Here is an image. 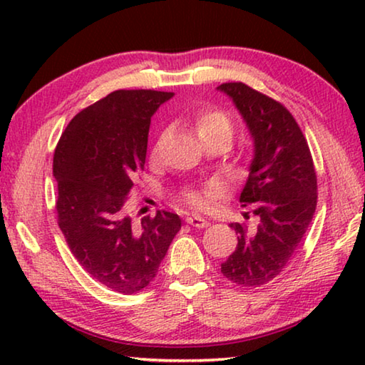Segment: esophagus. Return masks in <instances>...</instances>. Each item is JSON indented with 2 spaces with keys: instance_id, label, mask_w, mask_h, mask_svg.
I'll return each mask as SVG.
<instances>
[{
  "instance_id": "obj_1",
  "label": "esophagus",
  "mask_w": 365,
  "mask_h": 365,
  "mask_svg": "<svg viewBox=\"0 0 365 365\" xmlns=\"http://www.w3.org/2000/svg\"><path fill=\"white\" fill-rule=\"evenodd\" d=\"M187 224L193 225L196 228H206L209 227V220L201 217V215H190V217H187Z\"/></svg>"
}]
</instances>
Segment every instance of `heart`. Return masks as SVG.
Masks as SVG:
<instances>
[{"instance_id": "b5f03b06", "label": "heart", "mask_w": 365, "mask_h": 365, "mask_svg": "<svg viewBox=\"0 0 365 365\" xmlns=\"http://www.w3.org/2000/svg\"><path fill=\"white\" fill-rule=\"evenodd\" d=\"M195 128L197 132V137L201 140L209 138V137H222L225 138L228 143L233 137V125L228 117L220 113V110H205V113H200L195 119ZM158 153V148L154 150ZM214 193V188L209 185V187L200 188V190H191L188 193H185V200L190 206L196 209H202L207 206L209 200Z\"/></svg>"}]
</instances>
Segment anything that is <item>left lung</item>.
Listing matches in <instances>:
<instances>
[{
  "label": "left lung",
  "instance_id": "obj_1",
  "mask_svg": "<svg viewBox=\"0 0 365 365\" xmlns=\"http://www.w3.org/2000/svg\"><path fill=\"white\" fill-rule=\"evenodd\" d=\"M248 127L252 159L240 195L256 225L230 224L238 245L220 272L237 285L261 287L296 255L316 212L317 178L307 141L289 110L242 82L222 83ZM250 219V212H243Z\"/></svg>",
  "mask_w": 365,
  "mask_h": 365
}]
</instances>
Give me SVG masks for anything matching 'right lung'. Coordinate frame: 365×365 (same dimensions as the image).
Segmentation results:
<instances>
[{"label": "right lung", "instance_id": "add662e5", "mask_svg": "<svg viewBox=\"0 0 365 365\" xmlns=\"http://www.w3.org/2000/svg\"><path fill=\"white\" fill-rule=\"evenodd\" d=\"M172 96L113 91L73 117L54 151L61 232L78 264L122 294L150 285L182 227V219L168 211L135 227L123 209L145 168L151 117Z\"/></svg>", "mask_w": 365, "mask_h": 365}]
</instances>
